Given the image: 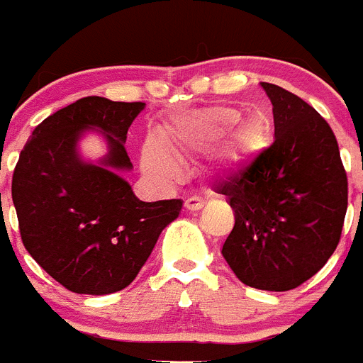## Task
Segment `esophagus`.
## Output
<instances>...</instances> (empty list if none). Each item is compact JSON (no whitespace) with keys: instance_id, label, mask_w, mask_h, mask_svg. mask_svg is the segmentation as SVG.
<instances>
[{"instance_id":"1","label":"esophagus","mask_w":363,"mask_h":363,"mask_svg":"<svg viewBox=\"0 0 363 363\" xmlns=\"http://www.w3.org/2000/svg\"><path fill=\"white\" fill-rule=\"evenodd\" d=\"M201 207H203V201H201L200 198H187V200H185V209L187 211H192V213H194V211H200Z\"/></svg>"}]
</instances>
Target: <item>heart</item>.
Returning a JSON list of instances; mask_svg holds the SVG:
<instances>
[{
  "label": "heart",
  "mask_w": 363,
  "mask_h": 363,
  "mask_svg": "<svg viewBox=\"0 0 363 363\" xmlns=\"http://www.w3.org/2000/svg\"><path fill=\"white\" fill-rule=\"evenodd\" d=\"M243 114L234 107H211L179 118L167 130V145L149 138L142 147V165L160 179L172 182L179 176V160L201 158L213 152L211 171L229 178L258 156L269 143V127L258 120L242 121Z\"/></svg>",
  "instance_id": "b5f03b06"
}]
</instances>
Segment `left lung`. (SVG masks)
I'll return each mask as SVG.
<instances>
[{
	"label": "left lung",
	"mask_w": 363,
	"mask_h": 363,
	"mask_svg": "<svg viewBox=\"0 0 363 363\" xmlns=\"http://www.w3.org/2000/svg\"><path fill=\"white\" fill-rule=\"evenodd\" d=\"M272 104L274 142L216 187L234 211L221 255L240 281L289 291L314 277L340 242L347 176L331 127L309 104L259 83Z\"/></svg>",
	"instance_id": "8db88e82"
}]
</instances>
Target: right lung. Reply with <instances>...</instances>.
Here are the masks:
<instances>
[{
  "mask_svg": "<svg viewBox=\"0 0 363 363\" xmlns=\"http://www.w3.org/2000/svg\"><path fill=\"white\" fill-rule=\"evenodd\" d=\"M145 104L86 96L32 130L12 176V201L28 255L78 294L125 289L179 216L182 200L142 201L121 172L130 171L127 130ZM99 132L108 154L89 162L79 152Z\"/></svg>",
  "mask_w": 363,
  "mask_h": 363,
  "instance_id": "obj_1",
  "label": "right lung"
}]
</instances>
